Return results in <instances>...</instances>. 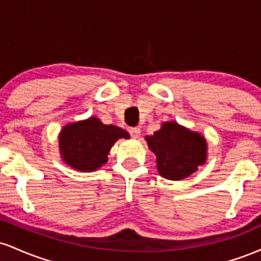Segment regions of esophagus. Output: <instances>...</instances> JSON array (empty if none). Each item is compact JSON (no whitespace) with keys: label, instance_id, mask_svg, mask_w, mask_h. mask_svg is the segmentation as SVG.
<instances>
[{"label":"esophagus","instance_id":"1","mask_svg":"<svg viewBox=\"0 0 261 261\" xmlns=\"http://www.w3.org/2000/svg\"><path fill=\"white\" fill-rule=\"evenodd\" d=\"M128 133H130V135L133 137H139L141 130H140V127H130L128 128Z\"/></svg>","mask_w":261,"mask_h":261}]
</instances>
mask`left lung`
Returning <instances> with one entry per match:
<instances>
[{"mask_svg": "<svg viewBox=\"0 0 261 261\" xmlns=\"http://www.w3.org/2000/svg\"><path fill=\"white\" fill-rule=\"evenodd\" d=\"M157 155L158 173L170 180H181L206 161V141L176 122H164L153 136L146 137Z\"/></svg>", "mask_w": 261, "mask_h": 261, "instance_id": "obj_1", "label": "left lung"}]
</instances>
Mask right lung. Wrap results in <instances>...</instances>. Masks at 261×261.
Listing matches in <instances>:
<instances>
[{"label":"right lung","instance_id":"1","mask_svg":"<svg viewBox=\"0 0 261 261\" xmlns=\"http://www.w3.org/2000/svg\"><path fill=\"white\" fill-rule=\"evenodd\" d=\"M130 135L114 125H104L97 118L68 124L59 137L60 151L68 166L93 172L107 163L108 153L116 140Z\"/></svg>","mask_w":261,"mask_h":261}]
</instances>
